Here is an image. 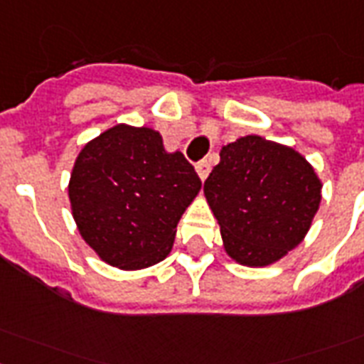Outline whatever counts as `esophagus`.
<instances>
[{"mask_svg":"<svg viewBox=\"0 0 364 364\" xmlns=\"http://www.w3.org/2000/svg\"><path fill=\"white\" fill-rule=\"evenodd\" d=\"M210 170H211V166L208 160H200L198 164H196V173H198L202 181H204L205 177L210 176Z\"/></svg>","mask_w":364,"mask_h":364,"instance_id":"obj_1","label":"esophagus"}]
</instances>
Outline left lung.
I'll return each mask as SVG.
<instances>
[{"instance_id": "1", "label": "left lung", "mask_w": 364, "mask_h": 364, "mask_svg": "<svg viewBox=\"0 0 364 364\" xmlns=\"http://www.w3.org/2000/svg\"><path fill=\"white\" fill-rule=\"evenodd\" d=\"M311 164L287 145L245 136L221 149L204 194L228 257L268 266L299 245L321 202Z\"/></svg>"}]
</instances>
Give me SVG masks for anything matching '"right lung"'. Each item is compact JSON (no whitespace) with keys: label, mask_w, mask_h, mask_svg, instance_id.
<instances>
[{"label":"right lung","mask_w":364,"mask_h":364,"mask_svg":"<svg viewBox=\"0 0 364 364\" xmlns=\"http://www.w3.org/2000/svg\"><path fill=\"white\" fill-rule=\"evenodd\" d=\"M200 188L193 164L168 153L159 132L117 124L81 149L68 193L77 228L100 259L139 270L168 257Z\"/></svg>","instance_id":"right-lung-1"}]
</instances>
